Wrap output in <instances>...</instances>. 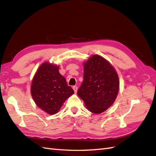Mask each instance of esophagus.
<instances>
[{
  "label": "esophagus",
  "mask_w": 156,
  "mask_h": 156,
  "mask_svg": "<svg viewBox=\"0 0 156 156\" xmlns=\"http://www.w3.org/2000/svg\"><path fill=\"white\" fill-rule=\"evenodd\" d=\"M72 88H73V90H74V92H75V93H76V92H77L78 87H77L76 86H74L73 87H72Z\"/></svg>",
  "instance_id": "esophagus-1"
}]
</instances>
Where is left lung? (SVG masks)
I'll return each mask as SVG.
<instances>
[{
    "label": "left lung",
    "instance_id": "obj_1",
    "mask_svg": "<svg viewBox=\"0 0 156 156\" xmlns=\"http://www.w3.org/2000/svg\"><path fill=\"white\" fill-rule=\"evenodd\" d=\"M119 86L115 68L103 57L94 54L84 62V80L77 94L90 112L100 114L114 104Z\"/></svg>",
    "mask_w": 156,
    "mask_h": 156
}]
</instances>
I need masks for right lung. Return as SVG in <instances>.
I'll return each mask as SVG.
<instances>
[{"mask_svg":"<svg viewBox=\"0 0 156 156\" xmlns=\"http://www.w3.org/2000/svg\"><path fill=\"white\" fill-rule=\"evenodd\" d=\"M30 92L37 106L46 113L54 115L67 98L74 93L59 72V66L48 62L38 68L32 80Z\"/></svg>","mask_w":156,"mask_h":156,"instance_id":"1","label":"right lung"}]
</instances>
